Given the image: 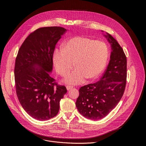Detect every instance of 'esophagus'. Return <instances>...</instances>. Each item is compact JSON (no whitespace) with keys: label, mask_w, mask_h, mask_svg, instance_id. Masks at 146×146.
Returning a JSON list of instances; mask_svg holds the SVG:
<instances>
[{"label":"esophagus","mask_w":146,"mask_h":146,"mask_svg":"<svg viewBox=\"0 0 146 146\" xmlns=\"http://www.w3.org/2000/svg\"><path fill=\"white\" fill-rule=\"evenodd\" d=\"M73 87V86H66V88H67V90H70L71 89H72Z\"/></svg>","instance_id":"esophagus-1"}]
</instances>
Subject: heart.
I'll return each mask as SVG.
<instances>
[{
    "label": "heart",
    "mask_w": 146,
    "mask_h": 146,
    "mask_svg": "<svg viewBox=\"0 0 146 146\" xmlns=\"http://www.w3.org/2000/svg\"><path fill=\"white\" fill-rule=\"evenodd\" d=\"M109 56L107 45L88 37L76 36L65 42L62 50L53 53V63L57 73L67 76L74 66L75 70L68 75L65 82L78 85L85 80L96 79L106 66Z\"/></svg>",
    "instance_id": "heart-1"
}]
</instances>
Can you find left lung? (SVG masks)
Wrapping results in <instances>:
<instances>
[{"instance_id": "8db88e82", "label": "left lung", "mask_w": 146, "mask_h": 146, "mask_svg": "<svg viewBox=\"0 0 146 146\" xmlns=\"http://www.w3.org/2000/svg\"><path fill=\"white\" fill-rule=\"evenodd\" d=\"M104 36L111 44L112 50L109 64L100 80L80 88L76 102L79 113L92 120L104 118L117 106L126 85L125 53L112 36L108 33Z\"/></svg>"}]
</instances>
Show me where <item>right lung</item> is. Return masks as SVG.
Here are the masks:
<instances>
[{"instance_id":"right-lung-1","label":"right lung","mask_w":146,"mask_h":146,"mask_svg":"<svg viewBox=\"0 0 146 146\" xmlns=\"http://www.w3.org/2000/svg\"><path fill=\"white\" fill-rule=\"evenodd\" d=\"M66 31L60 27H43L31 33L18 51L14 69L16 92L22 108L33 118L48 120L58 112L67 92L50 76L55 46Z\"/></svg>"}]
</instances>
